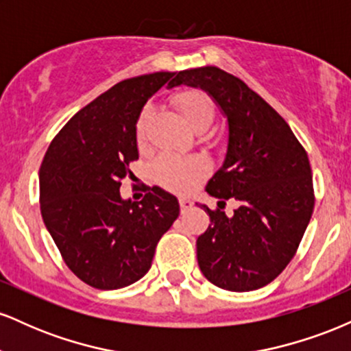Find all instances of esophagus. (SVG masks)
<instances>
[{
    "instance_id": "1",
    "label": "esophagus",
    "mask_w": 351,
    "mask_h": 351,
    "mask_svg": "<svg viewBox=\"0 0 351 351\" xmlns=\"http://www.w3.org/2000/svg\"><path fill=\"white\" fill-rule=\"evenodd\" d=\"M180 208H181V213H186L193 208V203L186 198H180Z\"/></svg>"
}]
</instances>
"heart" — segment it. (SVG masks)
Returning a JSON list of instances; mask_svg holds the SVG:
<instances>
[{"label": "heart", "mask_w": 351, "mask_h": 351, "mask_svg": "<svg viewBox=\"0 0 351 351\" xmlns=\"http://www.w3.org/2000/svg\"><path fill=\"white\" fill-rule=\"evenodd\" d=\"M175 106L186 120L193 130H206L215 117V106L211 99L198 90L180 92L173 99ZM150 117V108H145L136 122V135L142 138ZM209 163L201 155H175V153H162L156 156L152 165V175L156 183L163 188L176 193H188L199 184V181L208 175Z\"/></svg>", "instance_id": "obj_1"}]
</instances>
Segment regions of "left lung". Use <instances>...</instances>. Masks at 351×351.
Listing matches in <instances>:
<instances>
[{
  "mask_svg": "<svg viewBox=\"0 0 351 351\" xmlns=\"http://www.w3.org/2000/svg\"><path fill=\"white\" fill-rule=\"evenodd\" d=\"M201 88L228 120L224 162L206 193L221 199L196 241L203 276L221 289L264 287L287 267L313 213L312 170L291 127L241 79L215 66L180 71L170 87ZM240 203L226 217L220 204Z\"/></svg>",
  "mask_w": 351,
  "mask_h": 351,
  "instance_id": "1",
  "label": "left lung"
}]
</instances>
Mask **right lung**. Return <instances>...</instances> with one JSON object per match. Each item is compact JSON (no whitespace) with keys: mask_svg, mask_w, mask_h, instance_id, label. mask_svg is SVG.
Returning a JSON list of instances; mask_svg holds the SVG:
<instances>
[{"mask_svg":"<svg viewBox=\"0 0 351 351\" xmlns=\"http://www.w3.org/2000/svg\"><path fill=\"white\" fill-rule=\"evenodd\" d=\"M176 72H153L115 84L79 110L56 135L39 170V203L64 263L80 280L114 291L140 280L180 215L176 196L160 186L142 201L120 186L138 160L136 122L147 100Z\"/></svg>","mask_w":351,"mask_h":351,"instance_id":"add662e5","label":"right lung"}]
</instances>
